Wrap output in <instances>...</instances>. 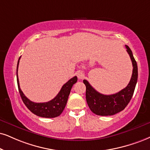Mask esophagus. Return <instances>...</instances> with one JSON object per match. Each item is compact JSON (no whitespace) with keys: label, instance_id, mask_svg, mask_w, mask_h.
Segmentation results:
<instances>
[{"label":"esophagus","instance_id":"34e87169","mask_svg":"<svg viewBox=\"0 0 150 150\" xmlns=\"http://www.w3.org/2000/svg\"><path fill=\"white\" fill-rule=\"evenodd\" d=\"M76 76L79 79H82L84 77L83 71H81V70H79V71H76Z\"/></svg>","mask_w":150,"mask_h":150}]
</instances>
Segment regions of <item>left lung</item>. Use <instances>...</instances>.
<instances>
[{
    "instance_id": "obj_1",
    "label": "left lung",
    "mask_w": 150,
    "mask_h": 150,
    "mask_svg": "<svg viewBox=\"0 0 150 150\" xmlns=\"http://www.w3.org/2000/svg\"><path fill=\"white\" fill-rule=\"evenodd\" d=\"M125 47L133 64L132 78L126 88L117 93L106 95L98 92L88 81L83 80V83L86 86L87 103L92 112L97 115H112L122 111L128 105L134 95L138 80V66L132 50L127 45Z\"/></svg>"
}]
</instances>
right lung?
I'll return each mask as SVG.
<instances>
[{
	"instance_id": "1",
	"label": "right lung",
	"mask_w": 150,
	"mask_h": 150,
	"mask_svg": "<svg viewBox=\"0 0 150 150\" xmlns=\"http://www.w3.org/2000/svg\"><path fill=\"white\" fill-rule=\"evenodd\" d=\"M20 58H21V57L18 58L17 67H16V80H17L18 91H19L20 95H21V97L23 101L24 104L26 106L27 108L33 113L39 116V117L47 118H53L58 117V116H59L62 113L64 108H65L72 86H73L74 84L76 83L77 80H78L77 77H73V78L69 79L65 84H64L63 86L62 87V88L60 90V92L56 95V97L53 98L52 100L44 103L33 102V101H31L30 99H28L24 95L23 92L21 91V88H20L19 81H18L17 74L18 67V63H19Z\"/></svg>"
}]
</instances>
